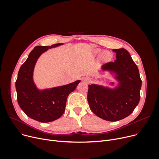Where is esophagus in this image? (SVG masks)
I'll return each mask as SVG.
<instances>
[{
	"instance_id": "esophagus-1",
	"label": "esophagus",
	"mask_w": 159,
	"mask_h": 159,
	"mask_svg": "<svg viewBox=\"0 0 159 159\" xmlns=\"http://www.w3.org/2000/svg\"><path fill=\"white\" fill-rule=\"evenodd\" d=\"M84 80L86 81V82H90V79H89V78H88V77H87V78H84Z\"/></svg>"
}]
</instances>
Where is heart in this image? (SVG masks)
Listing matches in <instances>:
<instances>
[{
	"label": "heart",
	"instance_id": "heart-1",
	"mask_svg": "<svg viewBox=\"0 0 159 159\" xmlns=\"http://www.w3.org/2000/svg\"><path fill=\"white\" fill-rule=\"evenodd\" d=\"M95 52H96V53H98L101 52V49H97ZM111 55L107 52H104L101 55V60L104 61V62H107L108 61H110L111 59Z\"/></svg>",
	"mask_w": 159,
	"mask_h": 159
}]
</instances>
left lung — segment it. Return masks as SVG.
<instances>
[{"label": "left lung", "instance_id": "1", "mask_svg": "<svg viewBox=\"0 0 159 159\" xmlns=\"http://www.w3.org/2000/svg\"><path fill=\"white\" fill-rule=\"evenodd\" d=\"M116 59L102 66L116 82L110 87L91 84L88 86V102L90 110L98 117L115 122L127 117L140 101L142 80L137 66L126 49H113Z\"/></svg>", "mask_w": 159, "mask_h": 159}]
</instances>
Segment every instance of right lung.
Instances as JSON below:
<instances>
[{"label":"right lung","instance_id":"add662e5","mask_svg":"<svg viewBox=\"0 0 159 159\" xmlns=\"http://www.w3.org/2000/svg\"><path fill=\"white\" fill-rule=\"evenodd\" d=\"M63 44L35 47L18 73L15 87L19 105L29 117L40 122H52L61 117L65 111L68 95L80 82L78 80L66 85L45 89H39L35 84L33 72L39 58L49 49Z\"/></svg>","mask_w":159,"mask_h":159}]
</instances>
